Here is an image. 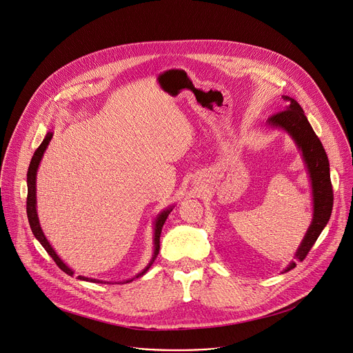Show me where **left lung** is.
I'll list each match as a JSON object with an SVG mask.
<instances>
[{"label": "left lung", "instance_id": "left-lung-1", "mask_svg": "<svg viewBox=\"0 0 353 353\" xmlns=\"http://www.w3.org/2000/svg\"><path fill=\"white\" fill-rule=\"evenodd\" d=\"M282 99L285 100V110L271 116L267 120V125L271 128L283 130L290 135L300 150L301 159L306 165L310 179L313 218L303 240H301L294 253V259L297 261H303L331 216L334 195L330 177V162L324 146L312 128L303 109L290 96H282ZM294 267L296 263L290 261L283 272H288Z\"/></svg>", "mask_w": 353, "mask_h": 353}]
</instances>
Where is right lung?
<instances>
[{"label": "right lung", "instance_id": "right-lung-1", "mask_svg": "<svg viewBox=\"0 0 353 353\" xmlns=\"http://www.w3.org/2000/svg\"><path fill=\"white\" fill-rule=\"evenodd\" d=\"M53 138V131H48L43 139V142L40 143V146L36 149V152L33 154V158L30 161V165H29V169H28V201H26V212H28V219H29V225H30V229L34 234V237L40 241V244L44 247V250L47 251V253L50 254V257H52L56 264L65 272L68 274L70 276L74 275V271L57 256L56 250L52 247V244L48 243V240L46 239L43 230H41V226H40V222H39V216H37V211H36V205H37V201H36V176H37V169H39V165L41 162V158L46 152V149L50 143V141H52ZM173 205L172 207H168L165 208L162 212L158 214V216L155 218L154 221V254H152V259H150L149 264L139 272L137 274L134 278L131 279H127L124 282H120V283H128L131 281H134L135 278H139L142 276L149 268L150 265L154 264L155 259L158 257L159 254V248H161V233H162V228L169 216V214L173 211ZM78 279L81 281H86V282H94V283H106V281H100V279H94V278H86V276H78ZM109 283V282H108Z\"/></svg>", "mask_w": 353, "mask_h": 353}]
</instances>
